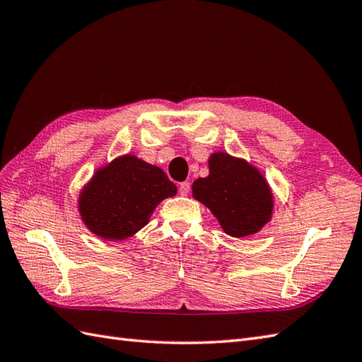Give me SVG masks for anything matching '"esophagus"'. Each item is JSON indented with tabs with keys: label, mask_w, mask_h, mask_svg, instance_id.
<instances>
[{
	"label": "esophagus",
	"mask_w": 362,
	"mask_h": 362,
	"mask_svg": "<svg viewBox=\"0 0 362 362\" xmlns=\"http://www.w3.org/2000/svg\"><path fill=\"white\" fill-rule=\"evenodd\" d=\"M189 189H191V183H189V182H182V183L179 185V192H180V196H188Z\"/></svg>",
	"instance_id": "obj_1"
}]
</instances>
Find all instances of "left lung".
<instances>
[{
  "label": "left lung",
  "mask_w": 362,
  "mask_h": 362,
  "mask_svg": "<svg viewBox=\"0 0 362 362\" xmlns=\"http://www.w3.org/2000/svg\"><path fill=\"white\" fill-rule=\"evenodd\" d=\"M192 196L211 209L233 237L258 233L272 214V194L263 175L226 153L209 157V175L194 182Z\"/></svg>",
  "instance_id": "obj_1"
}]
</instances>
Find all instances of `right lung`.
Here are the masks:
<instances>
[{
    "label": "right lung",
    "mask_w": 362,
    "mask_h": 362,
    "mask_svg": "<svg viewBox=\"0 0 362 362\" xmlns=\"http://www.w3.org/2000/svg\"><path fill=\"white\" fill-rule=\"evenodd\" d=\"M175 194L177 188L159 166L128 154L93 175L81 192L79 211L93 234L116 242L142 229L156 206Z\"/></svg>",
    "instance_id": "1"
}]
</instances>
